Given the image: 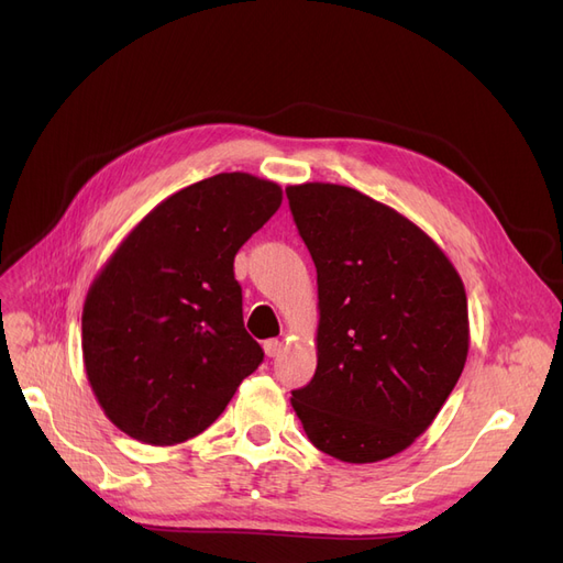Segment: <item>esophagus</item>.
Returning a JSON list of instances; mask_svg holds the SVG:
<instances>
[{
  "label": "esophagus",
  "instance_id": "34e87169",
  "mask_svg": "<svg viewBox=\"0 0 563 563\" xmlns=\"http://www.w3.org/2000/svg\"><path fill=\"white\" fill-rule=\"evenodd\" d=\"M263 350H265L267 356H279L282 350H284V343H282V340H265Z\"/></svg>",
  "mask_w": 563,
  "mask_h": 563
}]
</instances>
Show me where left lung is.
Listing matches in <instances>:
<instances>
[{"label":"left lung","instance_id":"obj_1","mask_svg":"<svg viewBox=\"0 0 563 563\" xmlns=\"http://www.w3.org/2000/svg\"><path fill=\"white\" fill-rule=\"evenodd\" d=\"M286 197L319 291L317 371L291 404L319 451L378 463L430 428L465 368L463 279L411 220L352 187Z\"/></svg>","mask_w":563,"mask_h":563}]
</instances>
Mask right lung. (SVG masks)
I'll use <instances>...</instances> for the list:
<instances>
[{
  "mask_svg": "<svg viewBox=\"0 0 563 563\" xmlns=\"http://www.w3.org/2000/svg\"><path fill=\"white\" fill-rule=\"evenodd\" d=\"M279 203L282 187L251 174L199 180L152 209L100 269L84 302L81 352L119 430L152 446L180 444L261 366L234 255Z\"/></svg>",
  "mask_w": 563,
  "mask_h": 563,
  "instance_id": "add662e5",
  "label": "right lung"
}]
</instances>
